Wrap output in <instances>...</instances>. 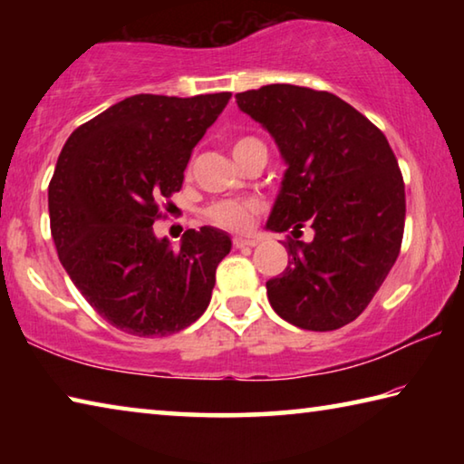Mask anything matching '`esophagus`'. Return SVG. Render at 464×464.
I'll use <instances>...</instances> for the list:
<instances>
[{
  "label": "esophagus",
  "instance_id": "1",
  "mask_svg": "<svg viewBox=\"0 0 464 464\" xmlns=\"http://www.w3.org/2000/svg\"><path fill=\"white\" fill-rule=\"evenodd\" d=\"M257 239H246V237H235L233 239V246L237 249H243V247H256L257 246Z\"/></svg>",
  "mask_w": 464,
  "mask_h": 464
}]
</instances>
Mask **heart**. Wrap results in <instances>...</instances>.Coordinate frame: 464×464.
I'll list each match as a JSON object with an SVG mask.
<instances>
[{
    "mask_svg": "<svg viewBox=\"0 0 464 464\" xmlns=\"http://www.w3.org/2000/svg\"><path fill=\"white\" fill-rule=\"evenodd\" d=\"M254 145L262 143L254 137H241L233 143V155L247 151V149ZM257 210H260V204L256 200H218L213 207H208L207 217L210 223L218 227V229L241 233L249 229Z\"/></svg>",
    "mask_w": 464,
    "mask_h": 464,
    "instance_id": "heart-1",
    "label": "heart"
}]
</instances>
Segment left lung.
<instances>
[{
    "label": "left lung",
    "instance_id": "8db88e82",
    "mask_svg": "<svg viewBox=\"0 0 464 464\" xmlns=\"http://www.w3.org/2000/svg\"><path fill=\"white\" fill-rule=\"evenodd\" d=\"M288 163L268 229L285 233L288 266L266 282L282 319L311 332L354 321L387 278L405 227V184L379 127L329 92L272 83L235 93ZM304 224L316 237L297 241Z\"/></svg>",
    "mask_w": 464,
    "mask_h": 464
}]
</instances>
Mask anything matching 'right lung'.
I'll use <instances>...</instances> for the list:
<instances>
[{
    "label": "right lung",
    "instance_id": "add662e5",
    "mask_svg": "<svg viewBox=\"0 0 464 464\" xmlns=\"http://www.w3.org/2000/svg\"><path fill=\"white\" fill-rule=\"evenodd\" d=\"M229 100V92L137 93L77 127L61 149L49 184L54 247L85 301L121 332L163 337L208 307L229 235L188 229L171 249L153 223Z\"/></svg>",
    "mask_w": 464,
    "mask_h": 464
}]
</instances>
